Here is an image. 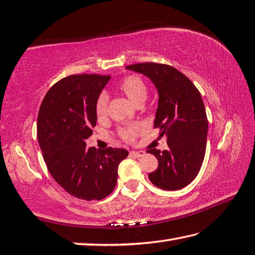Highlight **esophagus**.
Here are the masks:
<instances>
[{
	"label": "esophagus",
	"mask_w": 255,
	"mask_h": 255,
	"mask_svg": "<svg viewBox=\"0 0 255 255\" xmlns=\"http://www.w3.org/2000/svg\"><path fill=\"white\" fill-rule=\"evenodd\" d=\"M130 156H133V157H142V156H144V151H134V150H132V151H130Z\"/></svg>",
	"instance_id": "1"
}]
</instances>
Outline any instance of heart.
<instances>
[{"label": "heart", "mask_w": 255, "mask_h": 255, "mask_svg": "<svg viewBox=\"0 0 255 255\" xmlns=\"http://www.w3.org/2000/svg\"><path fill=\"white\" fill-rule=\"evenodd\" d=\"M119 91H122L126 96L130 99L133 104H142L147 97L148 88L141 77L137 75H126L117 84ZM108 111V95L106 93H101L95 102V114L98 119H103L107 116ZM142 125H133L127 126L119 130V137L127 142H132L139 134L143 131Z\"/></svg>", "instance_id": "1"}]
</instances>
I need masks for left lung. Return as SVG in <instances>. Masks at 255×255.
Returning <instances> with one entry per match:
<instances>
[{
	"label": "left lung",
	"instance_id": "left-lung-1",
	"mask_svg": "<svg viewBox=\"0 0 255 255\" xmlns=\"http://www.w3.org/2000/svg\"><path fill=\"white\" fill-rule=\"evenodd\" d=\"M127 69L141 73L158 89L154 128L166 134L168 149H148L158 159L149 180L163 190H179L194 180L206 154L208 118L198 88L186 75L167 64L138 63Z\"/></svg>",
	"mask_w": 255,
	"mask_h": 255
}]
</instances>
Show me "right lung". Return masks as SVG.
Wrapping results in <instances>:
<instances>
[{"label": "right lung", "mask_w": 255, "mask_h": 255, "mask_svg": "<svg viewBox=\"0 0 255 255\" xmlns=\"http://www.w3.org/2000/svg\"><path fill=\"white\" fill-rule=\"evenodd\" d=\"M111 76L78 74L64 77L48 89L37 117V139L54 180L82 200H102L117 183L118 164L128 151L87 148L96 126L95 102Z\"/></svg>", "instance_id": "1"}]
</instances>
